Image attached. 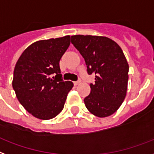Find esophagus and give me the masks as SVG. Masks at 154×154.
Returning a JSON list of instances; mask_svg holds the SVG:
<instances>
[{"label": "esophagus", "instance_id": "34e87169", "mask_svg": "<svg viewBox=\"0 0 154 154\" xmlns=\"http://www.w3.org/2000/svg\"><path fill=\"white\" fill-rule=\"evenodd\" d=\"M80 83H81L80 80L75 81V82H74V84H75V86H77V85H79V84H80Z\"/></svg>", "mask_w": 154, "mask_h": 154}]
</instances>
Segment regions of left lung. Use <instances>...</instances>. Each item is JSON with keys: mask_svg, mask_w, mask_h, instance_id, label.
Masks as SVG:
<instances>
[{"mask_svg": "<svg viewBox=\"0 0 154 154\" xmlns=\"http://www.w3.org/2000/svg\"><path fill=\"white\" fill-rule=\"evenodd\" d=\"M71 41L84 58L88 75H96L84 98L86 108L98 117L111 116L123 103L128 88L129 67L122 50L106 37L74 35Z\"/></svg>", "mask_w": 154, "mask_h": 154, "instance_id": "1", "label": "left lung"}]
</instances>
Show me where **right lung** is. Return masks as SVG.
<instances>
[{
	"mask_svg": "<svg viewBox=\"0 0 154 154\" xmlns=\"http://www.w3.org/2000/svg\"><path fill=\"white\" fill-rule=\"evenodd\" d=\"M70 43L69 35L35 42L17 62L13 88L21 105L34 117L50 120L63 109L74 84L63 80L59 61Z\"/></svg>",
	"mask_w": 154,
	"mask_h": 154,
	"instance_id": "right-lung-1",
	"label": "right lung"
}]
</instances>
